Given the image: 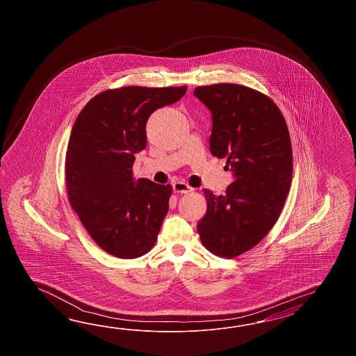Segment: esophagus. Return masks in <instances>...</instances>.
I'll use <instances>...</instances> for the list:
<instances>
[{
  "label": "esophagus",
  "instance_id": "34e87169",
  "mask_svg": "<svg viewBox=\"0 0 356 356\" xmlns=\"http://www.w3.org/2000/svg\"><path fill=\"white\" fill-rule=\"evenodd\" d=\"M173 189H175V193H189L193 191V188L184 181H175L173 184Z\"/></svg>",
  "mask_w": 356,
  "mask_h": 356
}]
</instances>
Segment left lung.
I'll list each match as a JSON object with an SVG mask.
<instances>
[{
  "mask_svg": "<svg viewBox=\"0 0 356 356\" xmlns=\"http://www.w3.org/2000/svg\"><path fill=\"white\" fill-rule=\"evenodd\" d=\"M193 94L211 111L210 152L225 158L233 175L225 195L204 189L207 210L197 230L215 256L238 257L265 238L286 201L293 175L288 126L273 100L248 86L213 83Z\"/></svg>",
  "mask_w": 356,
  "mask_h": 356,
  "instance_id": "obj_1",
  "label": "left lung"
}]
</instances>
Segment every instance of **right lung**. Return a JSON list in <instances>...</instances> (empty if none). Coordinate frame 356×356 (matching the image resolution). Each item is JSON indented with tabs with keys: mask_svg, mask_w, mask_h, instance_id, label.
I'll use <instances>...</instances> for the list:
<instances>
[{
	"mask_svg": "<svg viewBox=\"0 0 356 356\" xmlns=\"http://www.w3.org/2000/svg\"><path fill=\"white\" fill-rule=\"evenodd\" d=\"M187 86H124L91 98L68 140L65 177L70 204L94 242L114 257H141L158 239L170 184L135 179V154L146 147V122Z\"/></svg>",
	"mask_w": 356,
	"mask_h": 356,
	"instance_id": "add662e5",
	"label": "right lung"
}]
</instances>
